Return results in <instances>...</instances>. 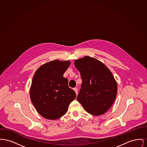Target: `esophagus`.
Instances as JSON below:
<instances>
[{
  "label": "esophagus",
  "instance_id": "esophagus-1",
  "mask_svg": "<svg viewBox=\"0 0 147 147\" xmlns=\"http://www.w3.org/2000/svg\"><path fill=\"white\" fill-rule=\"evenodd\" d=\"M73 89H74V90L75 91L76 94L77 95V94H78V88H74Z\"/></svg>",
  "mask_w": 147,
  "mask_h": 147
}]
</instances>
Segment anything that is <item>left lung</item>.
<instances>
[{"instance_id": "1", "label": "left lung", "mask_w": 147, "mask_h": 147, "mask_svg": "<svg viewBox=\"0 0 147 147\" xmlns=\"http://www.w3.org/2000/svg\"><path fill=\"white\" fill-rule=\"evenodd\" d=\"M74 64L82 79L78 101L91 115L104 114L111 107L117 92L111 72L102 62L89 56L76 60Z\"/></svg>"}]
</instances>
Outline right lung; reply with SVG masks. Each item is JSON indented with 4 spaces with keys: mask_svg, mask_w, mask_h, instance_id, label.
<instances>
[{
    "mask_svg": "<svg viewBox=\"0 0 147 147\" xmlns=\"http://www.w3.org/2000/svg\"><path fill=\"white\" fill-rule=\"evenodd\" d=\"M69 61L55 60L45 63L36 71L30 90L31 100L42 117L49 119L61 117L68 110L76 94L68 86L63 74Z\"/></svg>",
    "mask_w": 147,
    "mask_h": 147,
    "instance_id": "obj_1",
    "label": "right lung"
}]
</instances>
